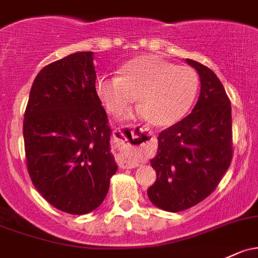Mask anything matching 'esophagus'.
<instances>
[{
	"instance_id": "esophagus-1",
	"label": "esophagus",
	"mask_w": 258,
	"mask_h": 258,
	"mask_svg": "<svg viewBox=\"0 0 258 258\" xmlns=\"http://www.w3.org/2000/svg\"><path fill=\"white\" fill-rule=\"evenodd\" d=\"M143 132H144L143 128H140L139 132H138V129L133 130L132 135H125L123 132H121L120 128H115L114 137H117V140L121 141L123 144H125V141H129V140L132 141V143H135V144H139V143L144 144V141H145L146 138H145V135L143 134ZM128 145H129V143H128Z\"/></svg>"
}]
</instances>
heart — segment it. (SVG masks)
Here are the masks:
<instances>
[{"mask_svg": "<svg viewBox=\"0 0 258 258\" xmlns=\"http://www.w3.org/2000/svg\"><path fill=\"white\" fill-rule=\"evenodd\" d=\"M118 75H102L97 93L108 112L120 114L135 101L140 106L132 118H146L155 125H171L187 113L199 88V77L192 68L176 66L156 56H145L125 63Z\"/></svg>", "mask_w": 258, "mask_h": 258, "instance_id": "1", "label": "heart"}]
</instances>
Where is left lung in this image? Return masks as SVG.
Segmentation results:
<instances>
[{
    "instance_id": "left-lung-1",
    "label": "left lung",
    "mask_w": 258,
    "mask_h": 258,
    "mask_svg": "<svg viewBox=\"0 0 258 258\" xmlns=\"http://www.w3.org/2000/svg\"><path fill=\"white\" fill-rule=\"evenodd\" d=\"M201 79V95L192 113L159 134L151 160L156 181L148 196L166 212H182L206 199L218 187L232 159L231 104L217 75L185 59Z\"/></svg>"
}]
</instances>
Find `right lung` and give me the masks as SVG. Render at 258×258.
<instances>
[{
	"label": "right lung",
	"instance_id": "obj_1",
	"mask_svg": "<svg viewBox=\"0 0 258 258\" xmlns=\"http://www.w3.org/2000/svg\"><path fill=\"white\" fill-rule=\"evenodd\" d=\"M96 77L92 51L49 63L35 77L24 113L30 179L48 203L74 215L101 206L118 168Z\"/></svg>",
	"mask_w": 258,
	"mask_h": 258
}]
</instances>
